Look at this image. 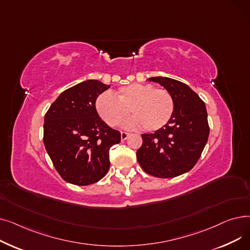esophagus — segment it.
Segmentation results:
<instances>
[{"label": "esophagus", "instance_id": "34e87169", "mask_svg": "<svg viewBox=\"0 0 250 250\" xmlns=\"http://www.w3.org/2000/svg\"><path fill=\"white\" fill-rule=\"evenodd\" d=\"M128 136H129V133H126V132H122V133H121V138H122V141H125V140H126Z\"/></svg>", "mask_w": 250, "mask_h": 250}]
</instances>
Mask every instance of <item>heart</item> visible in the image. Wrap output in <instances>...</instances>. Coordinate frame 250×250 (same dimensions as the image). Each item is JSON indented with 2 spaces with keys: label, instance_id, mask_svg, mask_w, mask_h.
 I'll return each mask as SVG.
<instances>
[{
  "label": "heart",
  "instance_id": "1",
  "mask_svg": "<svg viewBox=\"0 0 250 250\" xmlns=\"http://www.w3.org/2000/svg\"><path fill=\"white\" fill-rule=\"evenodd\" d=\"M95 108L102 121L110 126L120 125L130 112L134 113L125 124L126 128L145 127L155 132L164 127L171 120L175 103L166 89H156L147 83H134L114 92L100 94Z\"/></svg>",
  "mask_w": 250,
  "mask_h": 250
}]
</instances>
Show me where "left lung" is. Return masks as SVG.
Returning a JSON list of instances; mask_svg holds the SVG:
<instances>
[{"mask_svg":"<svg viewBox=\"0 0 250 250\" xmlns=\"http://www.w3.org/2000/svg\"><path fill=\"white\" fill-rule=\"evenodd\" d=\"M174 98L170 122L154 134H143L137 159L148 174L170 178L186 173L199 161L208 138L205 102L187 84L166 77H152Z\"/></svg>","mask_w":250,"mask_h":250,"instance_id":"left-lung-1","label":"left lung"}]
</instances>
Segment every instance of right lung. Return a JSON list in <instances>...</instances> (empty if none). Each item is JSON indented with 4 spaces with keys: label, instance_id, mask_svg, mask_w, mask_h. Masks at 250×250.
Here are the masks:
<instances>
[{
    "label": "right lung",
    "instance_id": "right-lung-1",
    "mask_svg": "<svg viewBox=\"0 0 250 250\" xmlns=\"http://www.w3.org/2000/svg\"><path fill=\"white\" fill-rule=\"evenodd\" d=\"M109 87L97 80L79 83L64 90L44 115V147L61 177L72 185L89 186L104 177L109 149L121 142V133L95 108L97 97Z\"/></svg>",
    "mask_w": 250,
    "mask_h": 250
}]
</instances>
